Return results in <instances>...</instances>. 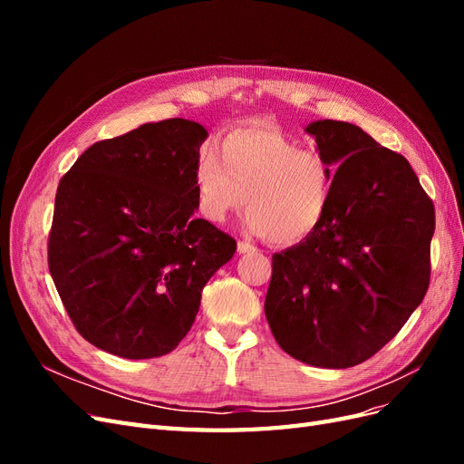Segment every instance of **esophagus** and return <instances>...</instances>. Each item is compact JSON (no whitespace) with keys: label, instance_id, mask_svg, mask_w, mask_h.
Returning a JSON list of instances; mask_svg holds the SVG:
<instances>
[{"label":"esophagus","instance_id":"obj_1","mask_svg":"<svg viewBox=\"0 0 464 464\" xmlns=\"http://www.w3.org/2000/svg\"><path fill=\"white\" fill-rule=\"evenodd\" d=\"M254 251H257V247L249 242H237V254H254Z\"/></svg>","mask_w":464,"mask_h":464}]
</instances>
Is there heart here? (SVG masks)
Segmentation results:
<instances>
[{
  "label": "heart",
  "mask_w": 464,
  "mask_h": 464,
  "mask_svg": "<svg viewBox=\"0 0 464 464\" xmlns=\"http://www.w3.org/2000/svg\"><path fill=\"white\" fill-rule=\"evenodd\" d=\"M199 215L220 224L247 205L246 227L275 246L307 240L325 220L333 166L275 125H244L201 149L193 168Z\"/></svg>",
  "instance_id": "b5f03b06"
}]
</instances>
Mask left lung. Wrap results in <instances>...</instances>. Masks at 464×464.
<instances>
[{"label": "left lung", "instance_id": "8db88e82", "mask_svg": "<svg viewBox=\"0 0 464 464\" xmlns=\"http://www.w3.org/2000/svg\"><path fill=\"white\" fill-rule=\"evenodd\" d=\"M333 166L321 227L273 256L265 315L278 346L315 368L372 358L422 304L430 286L433 203L402 154L358 125H307Z\"/></svg>", "mask_w": 464, "mask_h": 464}]
</instances>
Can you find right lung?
Instances as JSON below:
<instances>
[{
    "mask_svg": "<svg viewBox=\"0 0 464 464\" xmlns=\"http://www.w3.org/2000/svg\"><path fill=\"white\" fill-rule=\"evenodd\" d=\"M208 137L172 118L98 141L58 186L48 266L82 339L120 358L179 344L234 237L195 218L193 168Z\"/></svg>",
    "mask_w": 464,
    "mask_h": 464,
    "instance_id": "1",
    "label": "right lung"
}]
</instances>
